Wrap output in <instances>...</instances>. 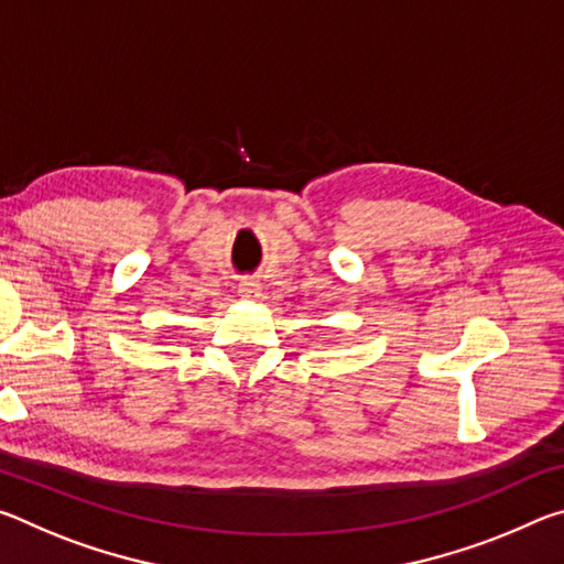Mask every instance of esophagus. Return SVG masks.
Returning a JSON list of instances; mask_svg holds the SVG:
<instances>
[{"mask_svg":"<svg viewBox=\"0 0 564 564\" xmlns=\"http://www.w3.org/2000/svg\"><path fill=\"white\" fill-rule=\"evenodd\" d=\"M238 293H241L243 299H256V295L261 293V283L256 279H241V283H238Z\"/></svg>","mask_w":564,"mask_h":564,"instance_id":"1","label":"esophagus"}]
</instances>
